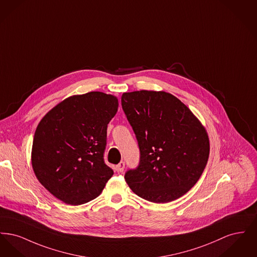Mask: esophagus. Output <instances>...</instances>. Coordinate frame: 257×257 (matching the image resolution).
<instances>
[{
  "mask_svg": "<svg viewBox=\"0 0 257 257\" xmlns=\"http://www.w3.org/2000/svg\"><path fill=\"white\" fill-rule=\"evenodd\" d=\"M124 168H125V163L124 162H120L118 165H116L115 170L119 173V172H122L124 171Z\"/></svg>",
  "mask_w": 257,
  "mask_h": 257,
  "instance_id": "esophagus-1",
  "label": "esophagus"
}]
</instances>
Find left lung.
<instances>
[{
  "instance_id": "left-lung-1",
  "label": "left lung",
  "mask_w": 257,
  "mask_h": 257,
  "mask_svg": "<svg viewBox=\"0 0 257 257\" xmlns=\"http://www.w3.org/2000/svg\"><path fill=\"white\" fill-rule=\"evenodd\" d=\"M121 106L140 148L139 166L126 171V183L154 203L185 195L207 164L204 127L178 98L165 91L125 92Z\"/></svg>"
}]
</instances>
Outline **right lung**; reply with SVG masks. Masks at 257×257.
I'll use <instances>...</instances> for the list:
<instances>
[{"instance_id": "obj_1", "label": "right lung", "mask_w": 257, "mask_h": 257, "mask_svg": "<svg viewBox=\"0 0 257 257\" xmlns=\"http://www.w3.org/2000/svg\"><path fill=\"white\" fill-rule=\"evenodd\" d=\"M117 107V98L91 91L63 100L38 124L33 169L38 181L66 204L96 198L112 176L104 152L107 127Z\"/></svg>"}]
</instances>
